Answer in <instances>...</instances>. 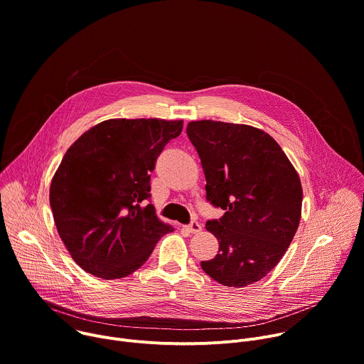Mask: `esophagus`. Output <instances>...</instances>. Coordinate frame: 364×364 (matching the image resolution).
Listing matches in <instances>:
<instances>
[{"label": "esophagus", "mask_w": 364, "mask_h": 364, "mask_svg": "<svg viewBox=\"0 0 364 364\" xmlns=\"http://www.w3.org/2000/svg\"><path fill=\"white\" fill-rule=\"evenodd\" d=\"M186 229H187L190 233H198V232L201 230V225H200L198 222L193 220V222H190V223L186 226Z\"/></svg>", "instance_id": "obj_1"}]
</instances>
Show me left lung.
Returning a JSON list of instances; mask_svg holds the SVG:
<instances>
[{"instance_id": "1", "label": "left lung", "mask_w": 364, "mask_h": 364, "mask_svg": "<svg viewBox=\"0 0 364 364\" xmlns=\"http://www.w3.org/2000/svg\"><path fill=\"white\" fill-rule=\"evenodd\" d=\"M205 176V198L225 215L205 223L219 253L201 269L226 287L242 288L267 277L298 229L299 177L278 142L239 124L196 121L187 125Z\"/></svg>"}]
</instances>
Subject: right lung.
Listing matches in <instances>:
<instances>
[{
	"label": "right lung",
	"instance_id": "obj_1",
	"mask_svg": "<svg viewBox=\"0 0 364 364\" xmlns=\"http://www.w3.org/2000/svg\"><path fill=\"white\" fill-rule=\"evenodd\" d=\"M183 121L108 119L68 149L50 186L58 232L73 261L102 279L141 268L164 235L151 200V171Z\"/></svg>",
	"mask_w": 364,
	"mask_h": 364
}]
</instances>
